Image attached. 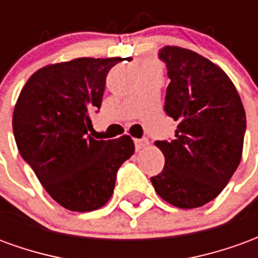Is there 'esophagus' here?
Listing matches in <instances>:
<instances>
[{"label":"esophagus","instance_id":"1","mask_svg":"<svg viewBox=\"0 0 258 258\" xmlns=\"http://www.w3.org/2000/svg\"><path fill=\"white\" fill-rule=\"evenodd\" d=\"M148 145H149V141L148 140H135V149L137 151H142Z\"/></svg>","mask_w":258,"mask_h":258}]
</instances>
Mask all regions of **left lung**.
<instances>
[{
  "label": "left lung",
  "mask_w": 258,
  "mask_h": 258,
  "mask_svg": "<svg viewBox=\"0 0 258 258\" xmlns=\"http://www.w3.org/2000/svg\"><path fill=\"white\" fill-rule=\"evenodd\" d=\"M159 58L170 79L164 110L179 124L174 140L155 142L166 163L151 181L170 205L196 209L216 199L236 171L246 113L231 79L211 60L170 45Z\"/></svg>",
  "instance_id": "left-lung-1"
}]
</instances>
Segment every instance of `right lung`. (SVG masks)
Returning a JSON list of instances; mask_svg holds the SVG:
<instances>
[{"mask_svg": "<svg viewBox=\"0 0 258 258\" xmlns=\"http://www.w3.org/2000/svg\"><path fill=\"white\" fill-rule=\"evenodd\" d=\"M121 58H77L44 66L27 80L12 128L20 155L49 196L72 211L110 199L120 166L133 156L128 135L94 140L91 110L99 109L109 70Z\"/></svg>", "mask_w": 258, "mask_h": 258, "instance_id": "add662e5", "label": "right lung"}]
</instances>
